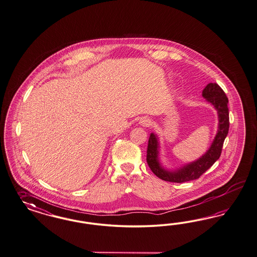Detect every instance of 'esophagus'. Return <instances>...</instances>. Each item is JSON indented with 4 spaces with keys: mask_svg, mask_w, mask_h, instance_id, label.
Here are the masks:
<instances>
[{
    "mask_svg": "<svg viewBox=\"0 0 257 257\" xmlns=\"http://www.w3.org/2000/svg\"><path fill=\"white\" fill-rule=\"evenodd\" d=\"M141 123L144 125V126H149V125H151V119H149V118H142L141 120Z\"/></svg>",
    "mask_w": 257,
    "mask_h": 257,
    "instance_id": "34e87169",
    "label": "esophagus"
}]
</instances>
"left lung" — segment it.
Segmentation results:
<instances>
[{
  "mask_svg": "<svg viewBox=\"0 0 257 257\" xmlns=\"http://www.w3.org/2000/svg\"><path fill=\"white\" fill-rule=\"evenodd\" d=\"M202 96L206 98L207 101L211 102L217 111L218 129L210 149L201 158L194 162L188 163L176 171H168L161 166L159 160L160 144L158 137L154 133L150 135L146 160L152 172L162 180L177 183L195 180L203 175L208 169L211 168L212 164L220 158L223 143L228 135L230 127L228 108L229 100L221 87L217 83L212 82L203 89Z\"/></svg>",
  "mask_w": 257,
  "mask_h": 257,
  "instance_id": "left-lung-1",
  "label": "left lung"
}]
</instances>
